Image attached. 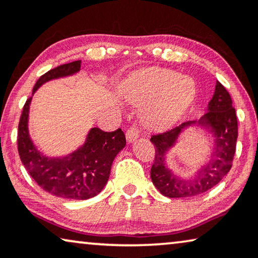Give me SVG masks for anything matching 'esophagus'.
Listing matches in <instances>:
<instances>
[{
  "mask_svg": "<svg viewBox=\"0 0 258 258\" xmlns=\"http://www.w3.org/2000/svg\"><path fill=\"white\" fill-rule=\"evenodd\" d=\"M139 133L140 132L137 126H131V127L126 131V139H127L128 143H133V141L139 137Z\"/></svg>",
  "mask_w": 258,
  "mask_h": 258,
  "instance_id": "esophagus-1",
  "label": "esophagus"
}]
</instances>
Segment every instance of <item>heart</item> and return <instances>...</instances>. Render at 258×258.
I'll return each instance as SVG.
<instances>
[{
    "label": "heart",
    "instance_id": "heart-1",
    "mask_svg": "<svg viewBox=\"0 0 258 258\" xmlns=\"http://www.w3.org/2000/svg\"><path fill=\"white\" fill-rule=\"evenodd\" d=\"M128 91L139 103L157 99L145 111V120L151 127L165 128L172 125L194 100L197 88L188 77L164 69H151L134 76Z\"/></svg>",
    "mask_w": 258,
    "mask_h": 258
}]
</instances>
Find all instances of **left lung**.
<instances>
[{
	"instance_id": "left-lung-1",
	"label": "left lung",
	"mask_w": 258,
	"mask_h": 258,
	"mask_svg": "<svg viewBox=\"0 0 258 258\" xmlns=\"http://www.w3.org/2000/svg\"><path fill=\"white\" fill-rule=\"evenodd\" d=\"M195 121H187L166 132L153 134L151 141L155 146V158L151 168V179L159 191L167 198H191L206 193L216 186L233 166L237 141V117L233 100L226 88L216 82L215 92L208 104V112L199 124L213 133L214 151L208 164L202 167L191 180L174 175L166 165V153L184 127Z\"/></svg>"
}]
</instances>
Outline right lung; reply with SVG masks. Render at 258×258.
<instances>
[{
  "label": "right lung",
  "mask_w": 258,
  "mask_h": 258,
  "mask_svg": "<svg viewBox=\"0 0 258 258\" xmlns=\"http://www.w3.org/2000/svg\"><path fill=\"white\" fill-rule=\"evenodd\" d=\"M81 63V60H75L49 70L36 82L32 93L50 79L79 71ZM30 100L31 97L25 101L17 132V150L25 169L42 189L56 197L72 200H86L96 197L107 182L115 155L125 147L124 132L121 128L104 132L93 127L84 146L75 153L63 159L46 158L36 150L29 138L28 113Z\"/></svg>",
  "instance_id": "right-lung-1"
}]
</instances>
